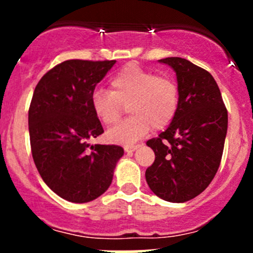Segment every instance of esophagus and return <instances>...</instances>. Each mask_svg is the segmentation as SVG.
<instances>
[{"instance_id": "esophagus-1", "label": "esophagus", "mask_w": 253, "mask_h": 253, "mask_svg": "<svg viewBox=\"0 0 253 253\" xmlns=\"http://www.w3.org/2000/svg\"><path fill=\"white\" fill-rule=\"evenodd\" d=\"M139 145H125V152H134Z\"/></svg>"}]
</instances>
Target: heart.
Instances as JSON below:
<instances>
[{"mask_svg":"<svg viewBox=\"0 0 253 253\" xmlns=\"http://www.w3.org/2000/svg\"><path fill=\"white\" fill-rule=\"evenodd\" d=\"M180 105V89L172 78L137 65L120 70L110 81V91L96 89L91 95L95 116L105 126H112L128 109L131 117L108 132L114 143L132 144L152 129L171 124Z\"/></svg>","mask_w":253,"mask_h":253,"instance_id":"heart-1","label":"heart"}]
</instances>
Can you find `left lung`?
I'll use <instances>...</instances> for the list:
<instances>
[{"label": "left lung", "instance_id": "1", "mask_svg": "<svg viewBox=\"0 0 253 253\" xmlns=\"http://www.w3.org/2000/svg\"><path fill=\"white\" fill-rule=\"evenodd\" d=\"M159 62L175 71L180 105L169 127L147 142L154 150L155 160L145 171V180L162 200L183 203L202 193L218 171L228 111L208 71L181 57Z\"/></svg>", "mask_w": 253, "mask_h": 253}]
</instances>
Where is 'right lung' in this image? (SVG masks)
Here are the masks:
<instances>
[{
    "mask_svg": "<svg viewBox=\"0 0 253 253\" xmlns=\"http://www.w3.org/2000/svg\"><path fill=\"white\" fill-rule=\"evenodd\" d=\"M115 62L65 61L42 76L33 94L28 122L35 167L48 187L70 202L103 195L124 155L120 145L89 144L104 132L91 95Z\"/></svg>",
    "mask_w": 253,
    "mask_h": 253,
    "instance_id": "right-lung-1",
    "label": "right lung"
}]
</instances>
